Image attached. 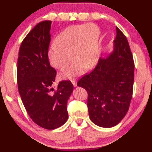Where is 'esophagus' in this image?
I'll use <instances>...</instances> for the list:
<instances>
[{"mask_svg": "<svg viewBox=\"0 0 152 152\" xmlns=\"http://www.w3.org/2000/svg\"><path fill=\"white\" fill-rule=\"evenodd\" d=\"M71 82H72V83L73 84V85H74V86H76L77 84H76V81L75 79H72V80H71Z\"/></svg>", "mask_w": 152, "mask_h": 152, "instance_id": "obj_1", "label": "esophagus"}]
</instances>
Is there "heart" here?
<instances>
[{"label": "heart", "instance_id": "b5f03b06", "mask_svg": "<svg viewBox=\"0 0 152 152\" xmlns=\"http://www.w3.org/2000/svg\"><path fill=\"white\" fill-rule=\"evenodd\" d=\"M100 33L96 25L88 23L70 26L56 36V45L48 51L51 65L63 70L72 57L75 60L72 65L61 72V78H73L84 72V67L91 68L97 63L100 56Z\"/></svg>", "mask_w": 152, "mask_h": 152}]
</instances>
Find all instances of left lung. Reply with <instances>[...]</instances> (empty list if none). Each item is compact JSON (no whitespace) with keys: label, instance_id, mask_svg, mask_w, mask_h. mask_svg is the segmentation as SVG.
Segmentation results:
<instances>
[{"label":"left lung","instance_id":"left-lung-1","mask_svg":"<svg viewBox=\"0 0 152 152\" xmlns=\"http://www.w3.org/2000/svg\"><path fill=\"white\" fill-rule=\"evenodd\" d=\"M116 30L113 52L100 58L94 70L77 82L88 92L90 119L102 127H114L123 119L133 95V55L127 37L119 28Z\"/></svg>","mask_w":152,"mask_h":152}]
</instances>
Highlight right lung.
Segmentation results:
<instances>
[{"label": "right lung", "mask_w": 152, "mask_h": 152, "mask_svg": "<svg viewBox=\"0 0 152 152\" xmlns=\"http://www.w3.org/2000/svg\"><path fill=\"white\" fill-rule=\"evenodd\" d=\"M51 23L43 20L31 30L21 43L17 60L18 90L25 109L33 122L50 130L68 120L67 102L74 88L70 80L53 87L57 73L48 58Z\"/></svg>", "instance_id": "obj_1"}]
</instances>
